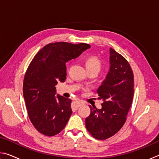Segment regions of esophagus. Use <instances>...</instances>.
<instances>
[{"instance_id": "obj_1", "label": "esophagus", "mask_w": 159, "mask_h": 159, "mask_svg": "<svg viewBox=\"0 0 159 159\" xmlns=\"http://www.w3.org/2000/svg\"><path fill=\"white\" fill-rule=\"evenodd\" d=\"M82 105H84V102H80V101H76L72 102V109H77L79 107H80Z\"/></svg>"}]
</instances>
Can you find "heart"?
<instances>
[{
  "mask_svg": "<svg viewBox=\"0 0 159 159\" xmlns=\"http://www.w3.org/2000/svg\"><path fill=\"white\" fill-rule=\"evenodd\" d=\"M85 67L87 70L96 69L99 71L101 69V61L95 56H90L85 60Z\"/></svg>",
  "mask_w": 159,
  "mask_h": 159,
  "instance_id": "b5f03b06",
  "label": "heart"
}]
</instances>
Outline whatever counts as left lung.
Segmentation results:
<instances>
[{
    "instance_id": "8db88e82",
    "label": "left lung",
    "mask_w": 159,
    "mask_h": 159,
    "mask_svg": "<svg viewBox=\"0 0 159 159\" xmlns=\"http://www.w3.org/2000/svg\"><path fill=\"white\" fill-rule=\"evenodd\" d=\"M134 76L128 61L111 48L109 49V69L97 90L102 99V108H90L85 118L88 131L98 139H106L115 134L126 120L134 95Z\"/></svg>"
}]
</instances>
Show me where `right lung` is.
<instances>
[{
	"label": "right lung",
	"instance_id": "obj_1",
	"mask_svg": "<svg viewBox=\"0 0 159 159\" xmlns=\"http://www.w3.org/2000/svg\"><path fill=\"white\" fill-rule=\"evenodd\" d=\"M90 48L87 43H49L29 64L23 83L24 98L29 119L43 134L55 135L66 126L72 114L71 100L57 94L55 85L65 81L67 61Z\"/></svg>",
	"mask_w": 159,
	"mask_h": 159
}]
</instances>
